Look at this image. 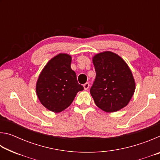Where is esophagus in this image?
I'll return each instance as SVG.
<instances>
[{"mask_svg":"<svg viewBox=\"0 0 160 160\" xmlns=\"http://www.w3.org/2000/svg\"><path fill=\"white\" fill-rule=\"evenodd\" d=\"M83 87H84V89H85V90H88V89H89V88H90V83L86 82L85 84H84Z\"/></svg>","mask_w":160,"mask_h":160,"instance_id":"esophagus-1","label":"esophagus"}]
</instances>
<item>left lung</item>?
<instances>
[{"mask_svg":"<svg viewBox=\"0 0 160 160\" xmlns=\"http://www.w3.org/2000/svg\"><path fill=\"white\" fill-rule=\"evenodd\" d=\"M96 78L90 89L94 103L104 112H116L128 105L135 90L131 69L125 61L112 51L92 58Z\"/></svg>","mask_w":160,"mask_h":160,"instance_id":"obj_1","label":"left lung"}]
</instances>
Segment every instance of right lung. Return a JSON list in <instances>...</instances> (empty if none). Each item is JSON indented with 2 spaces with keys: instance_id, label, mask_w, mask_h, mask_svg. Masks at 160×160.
<instances>
[{
  "instance_id": "right-lung-1",
  "label": "right lung",
  "mask_w": 160,
  "mask_h": 160,
  "mask_svg": "<svg viewBox=\"0 0 160 160\" xmlns=\"http://www.w3.org/2000/svg\"><path fill=\"white\" fill-rule=\"evenodd\" d=\"M71 61L68 54H58L48 62L38 78L37 95L43 106L51 112L59 113L65 110L78 92L84 90L70 68Z\"/></svg>"
}]
</instances>
